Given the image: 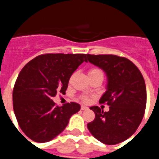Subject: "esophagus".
Masks as SVG:
<instances>
[{
	"instance_id": "obj_1",
	"label": "esophagus",
	"mask_w": 159,
	"mask_h": 159,
	"mask_svg": "<svg viewBox=\"0 0 159 159\" xmlns=\"http://www.w3.org/2000/svg\"><path fill=\"white\" fill-rule=\"evenodd\" d=\"M81 109L82 110V111H85V110H87V109H89V108H88V107H86V106H84V105H81Z\"/></svg>"
}]
</instances>
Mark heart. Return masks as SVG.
Masks as SVG:
<instances>
[{
	"mask_svg": "<svg viewBox=\"0 0 159 159\" xmlns=\"http://www.w3.org/2000/svg\"><path fill=\"white\" fill-rule=\"evenodd\" d=\"M98 73H102L101 72V70L97 69V68H92L91 70H89V75H93V74H98ZM81 99L84 102H87L89 101L88 97H81Z\"/></svg>",
	"mask_w": 159,
	"mask_h": 159,
	"instance_id": "heart-1",
	"label": "heart"
}]
</instances>
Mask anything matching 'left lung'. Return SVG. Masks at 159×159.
<instances>
[{
	"mask_svg": "<svg viewBox=\"0 0 159 159\" xmlns=\"http://www.w3.org/2000/svg\"><path fill=\"white\" fill-rule=\"evenodd\" d=\"M86 56L90 63L106 74V91L99 102L109 105L108 111L98 106L90 107L95 119L87 128L93 136L104 144L124 142L135 132L144 116L147 89L143 77L128 58L112 55Z\"/></svg>",
	"mask_w": 159,
	"mask_h": 159,
	"instance_id": "obj_1",
	"label": "left lung"
}]
</instances>
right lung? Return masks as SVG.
I'll use <instances>...</instances> for the list:
<instances>
[{
  "mask_svg": "<svg viewBox=\"0 0 159 159\" xmlns=\"http://www.w3.org/2000/svg\"><path fill=\"white\" fill-rule=\"evenodd\" d=\"M85 58V54H47L33 58L21 70L12 93L13 110L21 130L31 140H52L81 109L74 102L56 106L52 97L66 92L71 75Z\"/></svg>",
  "mask_w": 159,
  "mask_h": 159,
  "instance_id": "right-lung-1",
  "label": "right lung"
}]
</instances>
